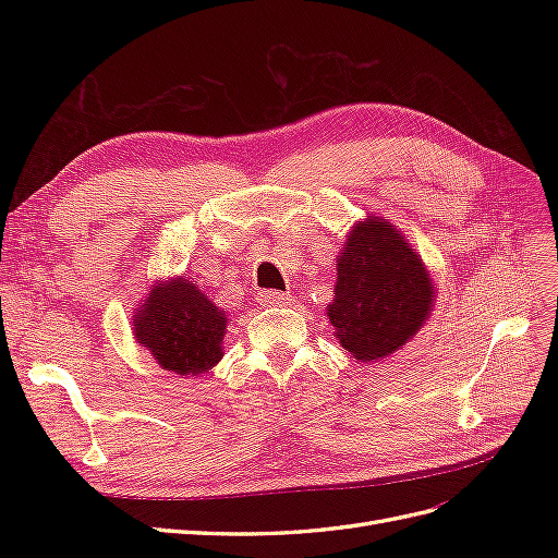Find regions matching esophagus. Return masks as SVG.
<instances>
[{"label":"esophagus","mask_w":558,"mask_h":558,"mask_svg":"<svg viewBox=\"0 0 558 558\" xmlns=\"http://www.w3.org/2000/svg\"><path fill=\"white\" fill-rule=\"evenodd\" d=\"M258 302H260L263 307H279V305H289L291 295L269 289V291H260V293H258Z\"/></svg>","instance_id":"obj_1"}]
</instances>
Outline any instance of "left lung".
Segmentation results:
<instances>
[{
	"label": "left lung",
	"mask_w": 558,
	"mask_h": 558,
	"mask_svg": "<svg viewBox=\"0 0 558 558\" xmlns=\"http://www.w3.org/2000/svg\"><path fill=\"white\" fill-rule=\"evenodd\" d=\"M433 281L402 234L381 218L353 226L337 258L328 307L340 344L359 361H379L402 347L428 318Z\"/></svg>",
	"instance_id": "8db88e82"
}]
</instances>
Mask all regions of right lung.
<instances>
[{"label":"right lung","mask_w":558,"mask_h":558,"mask_svg":"<svg viewBox=\"0 0 558 558\" xmlns=\"http://www.w3.org/2000/svg\"><path fill=\"white\" fill-rule=\"evenodd\" d=\"M226 314L189 279L160 283L134 314V335L160 367L199 375L221 361Z\"/></svg>","instance_id":"1"}]
</instances>
